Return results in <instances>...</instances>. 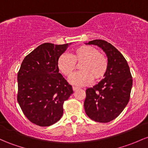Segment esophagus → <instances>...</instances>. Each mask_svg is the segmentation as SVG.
I'll list each match as a JSON object with an SVG mask.
<instances>
[{
    "mask_svg": "<svg viewBox=\"0 0 148 148\" xmlns=\"http://www.w3.org/2000/svg\"><path fill=\"white\" fill-rule=\"evenodd\" d=\"M72 88H73V90H78V89H79V88L75 87V86H73Z\"/></svg>",
    "mask_w": 148,
    "mask_h": 148,
    "instance_id": "obj_1",
    "label": "esophagus"
}]
</instances>
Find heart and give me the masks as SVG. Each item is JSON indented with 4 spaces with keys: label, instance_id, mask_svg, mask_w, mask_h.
Returning a JSON list of instances; mask_svg holds the SVG:
<instances>
[{
    "label": "heart",
    "instance_id": "obj_1",
    "mask_svg": "<svg viewBox=\"0 0 148 148\" xmlns=\"http://www.w3.org/2000/svg\"><path fill=\"white\" fill-rule=\"evenodd\" d=\"M77 64H80L81 71L69 79L71 84L77 86H86L102 81L106 76L109 69L108 57L92 45H84L71 51L70 56L62 54L57 62L58 69L64 77L69 78L74 74Z\"/></svg>",
    "mask_w": 148,
    "mask_h": 148
}]
</instances>
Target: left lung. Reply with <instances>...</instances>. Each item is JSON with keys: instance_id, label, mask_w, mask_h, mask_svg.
I'll list each match as a JSON object with an SVG mask.
<instances>
[{"instance_id": "8db88e82", "label": "left lung", "mask_w": 148, "mask_h": 148, "mask_svg": "<svg viewBox=\"0 0 148 148\" xmlns=\"http://www.w3.org/2000/svg\"><path fill=\"white\" fill-rule=\"evenodd\" d=\"M86 44L96 45L104 50L108 58L109 69L103 80L86 89L84 109L90 119L108 123L116 119L129 103L132 76L124 57L111 43L97 39Z\"/></svg>"}]
</instances>
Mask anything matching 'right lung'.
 <instances>
[{
    "label": "right lung",
    "mask_w": 148,
    "mask_h": 148,
    "mask_svg": "<svg viewBox=\"0 0 148 148\" xmlns=\"http://www.w3.org/2000/svg\"><path fill=\"white\" fill-rule=\"evenodd\" d=\"M68 45L43 43L27 55L21 64L17 102L26 117L36 125L49 126L59 121L64 102L73 93L71 86L57 66L58 59Z\"/></svg>",
    "instance_id": "obj_1"
}]
</instances>
